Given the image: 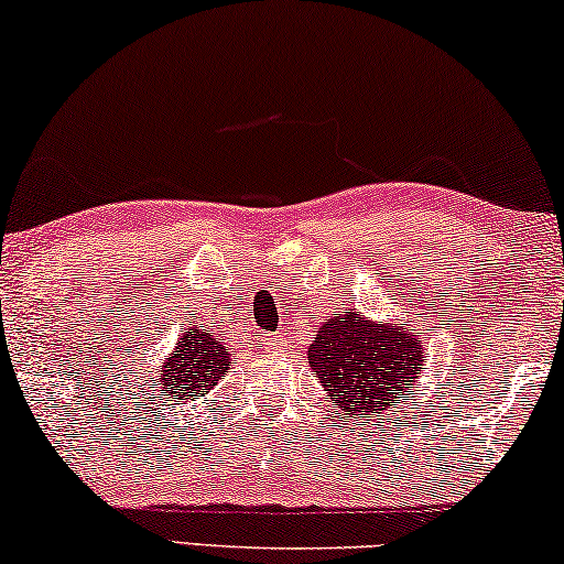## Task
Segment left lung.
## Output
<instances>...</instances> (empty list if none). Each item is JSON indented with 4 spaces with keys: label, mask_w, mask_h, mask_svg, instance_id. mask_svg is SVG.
<instances>
[{
    "label": "left lung",
    "mask_w": 564,
    "mask_h": 564,
    "mask_svg": "<svg viewBox=\"0 0 564 564\" xmlns=\"http://www.w3.org/2000/svg\"><path fill=\"white\" fill-rule=\"evenodd\" d=\"M311 368L341 412L386 414L401 404L422 365L416 328L334 313L308 347Z\"/></svg>",
    "instance_id": "1"
}]
</instances>
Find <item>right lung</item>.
Here are the masks:
<instances>
[{"label": "right lung", "mask_w": 564, "mask_h": 564, "mask_svg": "<svg viewBox=\"0 0 564 564\" xmlns=\"http://www.w3.org/2000/svg\"><path fill=\"white\" fill-rule=\"evenodd\" d=\"M228 360L230 355L225 352L223 341L204 328H188L175 355L167 357L160 370V386L167 397H204L228 372Z\"/></svg>", "instance_id": "obj_1"}]
</instances>
